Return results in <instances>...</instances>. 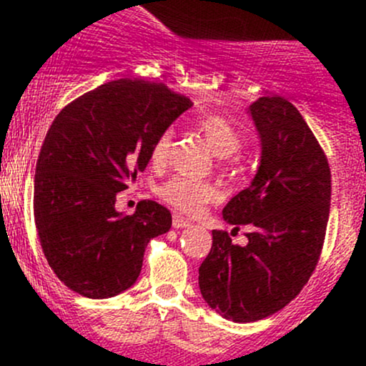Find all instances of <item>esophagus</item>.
<instances>
[{"mask_svg":"<svg viewBox=\"0 0 366 366\" xmlns=\"http://www.w3.org/2000/svg\"><path fill=\"white\" fill-rule=\"evenodd\" d=\"M172 225H174V229H184V227L191 225V222H189L187 218H184L182 215H179V213H175L174 220H172Z\"/></svg>","mask_w":366,"mask_h":366,"instance_id":"esophagus-1","label":"esophagus"}]
</instances>
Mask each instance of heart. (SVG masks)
<instances>
[{
	"instance_id": "heart-1",
	"label": "heart",
	"mask_w": 366,
	"mask_h": 366,
	"mask_svg": "<svg viewBox=\"0 0 366 366\" xmlns=\"http://www.w3.org/2000/svg\"><path fill=\"white\" fill-rule=\"evenodd\" d=\"M196 127L203 134L209 148L217 157H229L241 148V134L227 117L220 113H204L196 120ZM174 130L165 129L154 139L151 148V162L154 165H163L169 159ZM159 196L165 203L174 207L186 215H197L204 204L212 203L218 197L215 184L207 180H194L187 177H174L159 189Z\"/></svg>"
}]
</instances>
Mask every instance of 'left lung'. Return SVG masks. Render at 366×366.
<instances>
[{"instance_id":"left-lung-1","label":"left lung","mask_w":366,"mask_h":366,"mask_svg":"<svg viewBox=\"0 0 366 366\" xmlns=\"http://www.w3.org/2000/svg\"><path fill=\"white\" fill-rule=\"evenodd\" d=\"M262 159L253 182L227 203L234 230L246 225L247 244L213 230L199 267L209 308L237 323L263 320L301 292L320 258L330 212V169L301 113L282 96L249 107Z\"/></svg>"}]
</instances>
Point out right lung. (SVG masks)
Instances as JSON below:
<instances>
[{
	"label": "right lung",
	"mask_w": 366,
	"mask_h": 366,
	"mask_svg": "<svg viewBox=\"0 0 366 366\" xmlns=\"http://www.w3.org/2000/svg\"><path fill=\"white\" fill-rule=\"evenodd\" d=\"M192 103L165 84L120 79L66 104L46 134L36 165L34 220L51 270L74 292L107 300L141 274L144 249L169 232L157 201L115 209L151 159L159 134Z\"/></svg>",
	"instance_id": "obj_1"
}]
</instances>
